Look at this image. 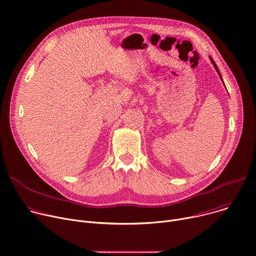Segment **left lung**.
<instances>
[{
  "instance_id": "8db88e82",
  "label": "left lung",
  "mask_w": 256,
  "mask_h": 256,
  "mask_svg": "<svg viewBox=\"0 0 256 256\" xmlns=\"http://www.w3.org/2000/svg\"><path fill=\"white\" fill-rule=\"evenodd\" d=\"M210 60H212V64H214V68L216 69V72H218V76H220V78H222V76H220V72H218V66H216V62L214 61V59L210 57Z\"/></svg>"
}]
</instances>
